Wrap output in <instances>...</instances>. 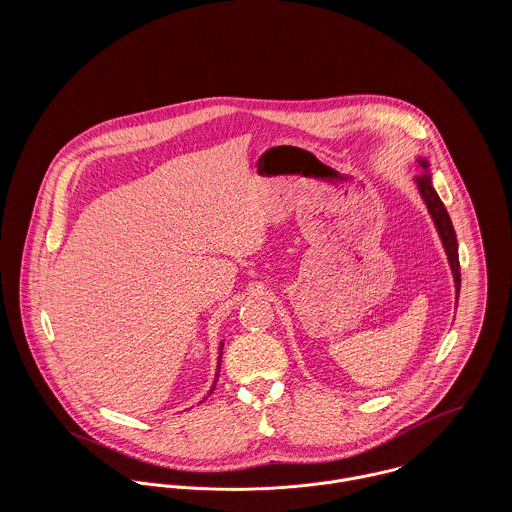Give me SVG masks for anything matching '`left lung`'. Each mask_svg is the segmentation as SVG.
<instances>
[{"label": "left lung", "instance_id": "left-lung-1", "mask_svg": "<svg viewBox=\"0 0 512 512\" xmlns=\"http://www.w3.org/2000/svg\"><path fill=\"white\" fill-rule=\"evenodd\" d=\"M418 161V167L422 169V175H418L414 181H416V187L420 191V197L424 199L426 207H428V213L436 224V230H438L439 240L443 244V250L447 254V262H449V268H451V274H453V282H455V299H459V288H461V268H459V254H457V236H455V230H453V224L449 219V213L447 209L443 207L441 199H439L434 185H432V175H430V163L420 157L416 159Z\"/></svg>", "mask_w": 512, "mask_h": 512}]
</instances>
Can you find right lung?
<instances>
[{"mask_svg":"<svg viewBox=\"0 0 512 512\" xmlns=\"http://www.w3.org/2000/svg\"><path fill=\"white\" fill-rule=\"evenodd\" d=\"M222 345L224 343H220L219 351V366H217V376H215V382H213V386H211V390H209V394H213V390H215V386H217V380H219V370H220V359H222Z\"/></svg>","mask_w":512,"mask_h":512,"instance_id":"obj_1","label":"right lung"}]
</instances>
